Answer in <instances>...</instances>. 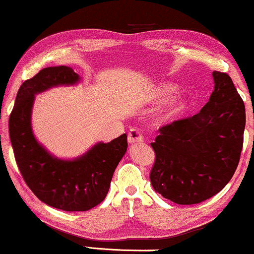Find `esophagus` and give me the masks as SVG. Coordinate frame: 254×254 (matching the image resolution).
Here are the masks:
<instances>
[{
	"instance_id": "esophagus-1",
	"label": "esophagus",
	"mask_w": 254,
	"mask_h": 254,
	"mask_svg": "<svg viewBox=\"0 0 254 254\" xmlns=\"http://www.w3.org/2000/svg\"><path fill=\"white\" fill-rule=\"evenodd\" d=\"M142 141H143V136H142L141 131L136 129V128H130L129 131H128V142L130 144H133L140 143Z\"/></svg>"
}]
</instances>
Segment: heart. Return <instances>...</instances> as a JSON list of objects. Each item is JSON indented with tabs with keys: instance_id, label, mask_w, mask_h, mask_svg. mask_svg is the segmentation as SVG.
I'll return each mask as SVG.
<instances>
[{
	"instance_id": "heart-1",
	"label": "heart",
	"mask_w": 254,
	"mask_h": 254,
	"mask_svg": "<svg viewBox=\"0 0 254 254\" xmlns=\"http://www.w3.org/2000/svg\"><path fill=\"white\" fill-rule=\"evenodd\" d=\"M177 90L176 85L171 83H159L156 84L150 91V99L152 102H161L169 98ZM186 106V99L182 95L172 97L166 102L158 112V118L161 121H171L176 119L180 113L183 112Z\"/></svg>"
}]
</instances>
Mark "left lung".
<instances>
[{"mask_svg":"<svg viewBox=\"0 0 254 254\" xmlns=\"http://www.w3.org/2000/svg\"><path fill=\"white\" fill-rule=\"evenodd\" d=\"M214 91L195 116L159 129L151 147L156 161L150 182L178 204L214 196L237 169L245 129V105L230 76L213 71Z\"/></svg>","mask_w":254,"mask_h":254,"instance_id":"1","label":"left lung"}]
</instances>
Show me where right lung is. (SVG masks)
Here are the masks:
<instances>
[{
  "mask_svg": "<svg viewBox=\"0 0 254 254\" xmlns=\"http://www.w3.org/2000/svg\"><path fill=\"white\" fill-rule=\"evenodd\" d=\"M78 74L67 65L44 68L20 85L9 118L16 163L38 199L64 211H85L105 199L114 170L127 151V135L98 142L72 159L51 154L34 136L32 109L36 95L62 85H76Z\"/></svg>",
  "mask_w": 254,
  "mask_h": 254,
  "instance_id": "add662e5",
  "label": "right lung"
}]
</instances>
